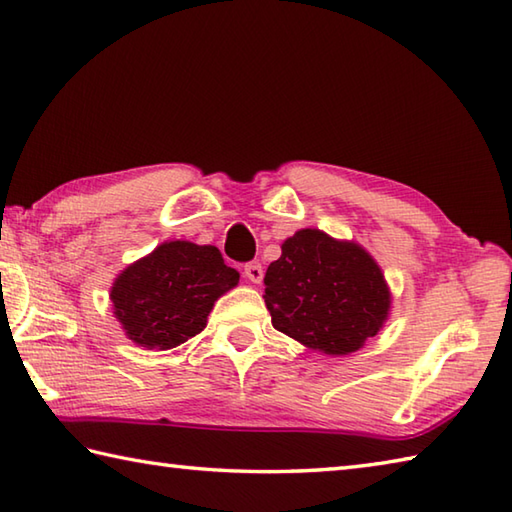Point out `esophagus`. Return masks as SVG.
<instances>
[{"label":"esophagus","mask_w":512,"mask_h":512,"mask_svg":"<svg viewBox=\"0 0 512 512\" xmlns=\"http://www.w3.org/2000/svg\"><path fill=\"white\" fill-rule=\"evenodd\" d=\"M245 276L252 280V283H260V280H263V276H265V271H263V265L260 263H247L245 265Z\"/></svg>","instance_id":"1"}]
</instances>
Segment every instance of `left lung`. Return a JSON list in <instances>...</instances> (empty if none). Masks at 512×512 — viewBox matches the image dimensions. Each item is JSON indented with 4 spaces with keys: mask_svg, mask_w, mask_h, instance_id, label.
I'll return each instance as SVG.
<instances>
[{
    "mask_svg": "<svg viewBox=\"0 0 512 512\" xmlns=\"http://www.w3.org/2000/svg\"><path fill=\"white\" fill-rule=\"evenodd\" d=\"M271 325L327 356H347L389 318L391 291L382 269L358 243L300 229L267 267Z\"/></svg>",
    "mask_w": 512,
    "mask_h": 512,
    "instance_id": "1",
    "label": "left lung"
}]
</instances>
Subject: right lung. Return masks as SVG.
Segmentation results:
<instances>
[{"instance_id": "add662e5", "label": "right lung", "mask_w": 512, "mask_h": 512, "mask_svg": "<svg viewBox=\"0 0 512 512\" xmlns=\"http://www.w3.org/2000/svg\"><path fill=\"white\" fill-rule=\"evenodd\" d=\"M214 245L170 241L125 267L110 291L125 336L145 349H174L207 325L214 302L238 285Z\"/></svg>"}]
</instances>
